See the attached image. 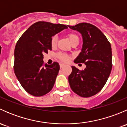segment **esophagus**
I'll return each instance as SVG.
<instances>
[{
  "mask_svg": "<svg viewBox=\"0 0 127 127\" xmlns=\"http://www.w3.org/2000/svg\"><path fill=\"white\" fill-rule=\"evenodd\" d=\"M64 66V64H62V63L60 64V68H62V67H63V66Z\"/></svg>",
  "mask_w": 127,
  "mask_h": 127,
  "instance_id": "1",
  "label": "esophagus"
}]
</instances>
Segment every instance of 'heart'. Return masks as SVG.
Returning a JSON list of instances; mask_svg holds the SVG:
<instances>
[{"label":"heart","mask_w":127,"mask_h":127,"mask_svg":"<svg viewBox=\"0 0 127 127\" xmlns=\"http://www.w3.org/2000/svg\"><path fill=\"white\" fill-rule=\"evenodd\" d=\"M67 37H68L69 40L71 42V43L75 40H79V37L77 36V34H74V33H69L67 34ZM57 39L58 37L56 35H54V36L52 37V39H51V45H52V46L54 47V46L56 45V43H57ZM58 57L60 60H61L63 62H67L70 59L69 56L61 53H59L58 55Z\"/></svg>","instance_id":"1"}]
</instances>
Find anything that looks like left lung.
<instances>
[{"label":"left lung","mask_w":127,"mask_h":127,"mask_svg":"<svg viewBox=\"0 0 127 127\" xmlns=\"http://www.w3.org/2000/svg\"><path fill=\"white\" fill-rule=\"evenodd\" d=\"M82 34L83 45L75 63H84L86 67L79 70L72 66L68 77L72 90L84 98L97 94L104 86L112 69L111 43L104 34L93 24L82 23L67 26Z\"/></svg>","instance_id":"8db88e82"}]
</instances>
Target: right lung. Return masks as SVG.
Masks as SVG:
<instances>
[{
    "label": "right lung",
    "mask_w": 127,
    "mask_h": 127,
    "mask_svg": "<svg viewBox=\"0 0 127 127\" xmlns=\"http://www.w3.org/2000/svg\"><path fill=\"white\" fill-rule=\"evenodd\" d=\"M67 26L39 21L31 26L18 40L15 48L14 71L28 93L42 96L53 87L60 70L57 62L43 64L44 53L52 50V37Z\"/></svg>",
    "instance_id": "1"
}]
</instances>
